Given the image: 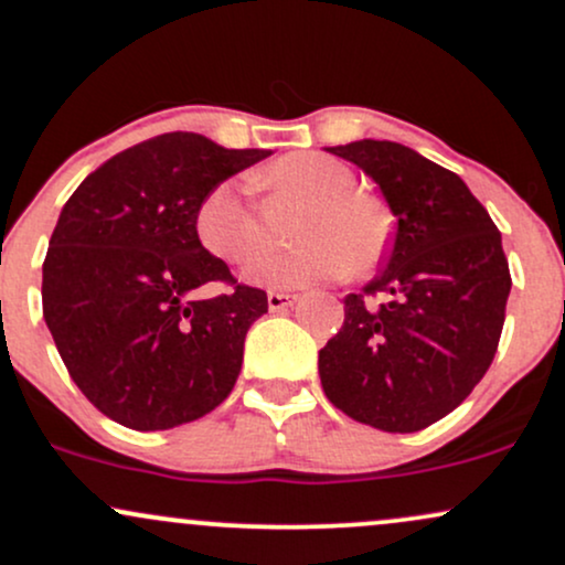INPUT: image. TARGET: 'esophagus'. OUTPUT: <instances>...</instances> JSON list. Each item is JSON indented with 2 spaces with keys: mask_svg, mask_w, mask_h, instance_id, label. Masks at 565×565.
<instances>
[{
  "mask_svg": "<svg viewBox=\"0 0 565 565\" xmlns=\"http://www.w3.org/2000/svg\"><path fill=\"white\" fill-rule=\"evenodd\" d=\"M299 299H301L299 294H282V290H269V296H266V303H269L271 312H280V309L294 307V303Z\"/></svg>",
  "mask_w": 565,
  "mask_h": 565,
  "instance_id": "obj_1",
  "label": "esophagus"
}]
</instances>
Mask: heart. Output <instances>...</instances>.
Listing matches in <instances>:
<instances>
[{
    "mask_svg": "<svg viewBox=\"0 0 565 565\" xmlns=\"http://www.w3.org/2000/svg\"><path fill=\"white\" fill-rule=\"evenodd\" d=\"M269 181L309 200L296 224L301 243L256 256L245 280L264 288H303L341 275L347 266L367 271L382 258L390 226L376 202L352 192L354 175L347 164L303 151L271 164ZM194 232L202 248L221 262L250 258L262 245V230L245 183L226 179L207 189L194 211Z\"/></svg>",
    "mask_w": 565,
    "mask_h": 565,
    "instance_id": "heart-1",
    "label": "heart"
}]
</instances>
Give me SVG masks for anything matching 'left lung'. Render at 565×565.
I'll use <instances>...</instances> for the list:
<instances>
[{
    "label": "left lung",
    "mask_w": 565,
    "mask_h": 565,
    "mask_svg": "<svg viewBox=\"0 0 565 565\" xmlns=\"http://www.w3.org/2000/svg\"><path fill=\"white\" fill-rule=\"evenodd\" d=\"M328 151L379 183L395 234L320 350L322 390L354 422L419 433L461 405L497 354L512 288L502 234L459 175L408 146L363 138Z\"/></svg>",
    "instance_id": "left-lung-1"
}]
</instances>
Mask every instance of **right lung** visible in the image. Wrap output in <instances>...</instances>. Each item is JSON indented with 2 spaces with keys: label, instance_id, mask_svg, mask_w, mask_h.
I'll list each match as a JSON object with an SVG mask.
<instances>
[{
  "label": "right lung",
  "instance_id": "add662e5",
  "mask_svg": "<svg viewBox=\"0 0 565 565\" xmlns=\"http://www.w3.org/2000/svg\"><path fill=\"white\" fill-rule=\"evenodd\" d=\"M271 151L164 132L106 160L58 215L42 264V315L68 376L100 414L154 433L211 414L269 303L202 248V194ZM233 285L205 300L200 287Z\"/></svg>",
  "mask_w": 565,
  "mask_h": 565
}]
</instances>
